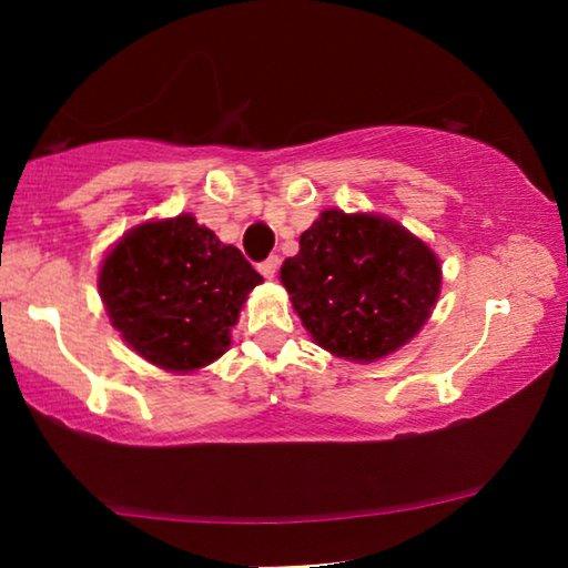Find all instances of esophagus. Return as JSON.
Listing matches in <instances>:
<instances>
[{"label":"esophagus","mask_w":568,"mask_h":568,"mask_svg":"<svg viewBox=\"0 0 568 568\" xmlns=\"http://www.w3.org/2000/svg\"><path fill=\"white\" fill-rule=\"evenodd\" d=\"M278 263H282V261H278V255H268L266 261L258 263V271H261V274L266 276V278H274L276 271H278Z\"/></svg>","instance_id":"obj_1"}]
</instances>
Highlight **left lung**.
I'll return each instance as SVG.
<instances>
[{
  "instance_id": "8db88e82",
  "label": "left lung",
  "mask_w": 568,
  "mask_h": 568,
  "mask_svg": "<svg viewBox=\"0 0 568 568\" xmlns=\"http://www.w3.org/2000/svg\"><path fill=\"white\" fill-rule=\"evenodd\" d=\"M278 278L317 346L377 362L429 321L442 268L432 247L398 222L325 209Z\"/></svg>"
}]
</instances>
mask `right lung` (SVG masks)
Here are the masks:
<instances>
[{
    "mask_svg": "<svg viewBox=\"0 0 568 568\" xmlns=\"http://www.w3.org/2000/svg\"><path fill=\"white\" fill-rule=\"evenodd\" d=\"M263 276L196 216L144 222L100 263L98 290L121 338L168 372L206 367L230 348L247 294Z\"/></svg>",
    "mask_w": 568,
    "mask_h": 568,
    "instance_id": "right-lung-1",
    "label": "right lung"
}]
</instances>
